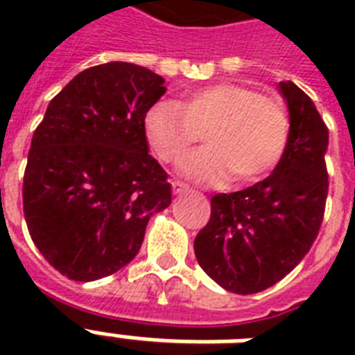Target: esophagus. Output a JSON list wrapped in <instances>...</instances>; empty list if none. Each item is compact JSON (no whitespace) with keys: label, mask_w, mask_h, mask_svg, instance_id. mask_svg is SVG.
Returning a JSON list of instances; mask_svg holds the SVG:
<instances>
[{"label":"esophagus","mask_w":355,"mask_h":355,"mask_svg":"<svg viewBox=\"0 0 355 355\" xmlns=\"http://www.w3.org/2000/svg\"><path fill=\"white\" fill-rule=\"evenodd\" d=\"M188 189V186L184 182H180V180H173V191L175 193H182V191H186Z\"/></svg>","instance_id":"esophagus-1"}]
</instances>
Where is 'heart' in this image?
<instances>
[{
  "label": "heart",
  "mask_w": 355,
  "mask_h": 355,
  "mask_svg": "<svg viewBox=\"0 0 355 355\" xmlns=\"http://www.w3.org/2000/svg\"><path fill=\"white\" fill-rule=\"evenodd\" d=\"M145 139L156 158L175 164L205 132V149L180 164L200 182L236 184L263 178L280 162L289 121L280 101L239 83H214L177 103L160 101L145 112Z\"/></svg>",
  "instance_id": "obj_1"
}]
</instances>
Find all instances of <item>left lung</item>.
Returning a JSON list of instances; mask_svg holds the SVG:
<instances>
[{
    "instance_id": "1",
    "label": "left lung",
    "mask_w": 355,
    "mask_h": 355,
    "mask_svg": "<svg viewBox=\"0 0 355 355\" xmlns=\"http://www.w3.org/2000/svg\"><path fill=\"white\" fill-rule=\"evenodd\" d=\"M289 136L269 177L236 193L211 197L210 221L197 234L195 256L227 291L252 295L297 267L319 236L328 197V127L295 83H280Z\"/></svg>"
}]
</instances>
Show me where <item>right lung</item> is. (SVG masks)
I'll use <instances>...</instances> for the list:
<instances>
[{
    "instance_id": "add662e5",
    "label": "right lung",
    "mask_w": 355,
    "mask_h": 355,
    "mask_svg": "<svg viewBox=\"0 0 355 355\" xmlns=\"http://www.w3.org/2000/svg\"><path fill=\"white\" fill-rule=\"evenodd\" d=\"M164 79L130 62L80 71L53 97L31 141L24 216L31 239L60 275L92 282L132 261L171 184L149 155L145 112Z\"/></svg>"
}]
</instances>
